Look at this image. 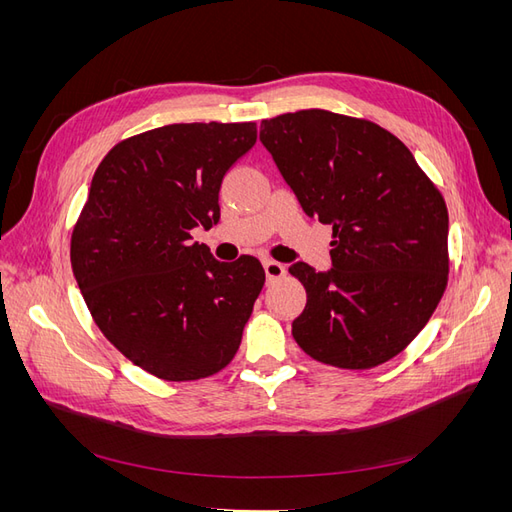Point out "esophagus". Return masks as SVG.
Masks as SVG:
<instances>
[{
	"instance_id": "obj_1",
	"label": "esophagus",
	"mask_w": 512,
	"mask_h": 512,
	"mask_svg": "<svg viewBox=\"0 0 512 512\" xmlns=\"http://www.w3.org/2000/svg\"><path fill=\"white\" fill-rule=\"evenodd\" d=\"M265 273H267V280L273 282V280H280V277L286 275V267L277 260H265Z\"/></svg>"
}]
</instances>
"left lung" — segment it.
Listing matches in <instances>:
<instances>
[{"label":"left lung","instance_id":"1","mask_svg":"<svg viewBox=\"0 0 512 512\" xmlns=\"http://www.w3.org/2000/svg\"><path fill=\"white\" fill-rule=\"evenodd\" d=\"M260 141L309 218L333 226L329 271L288 269L307 305L292 335L312 359L369 369L421 333L448 282V211L410 149L322 108L260 123Z\"/></svg>","mask_w":512,"mask_h":512}]
</instances>
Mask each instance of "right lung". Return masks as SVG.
Instances as JSON below:
<instances>
[{
  "label": "right lung",
  "mask_w": 512,
  "mask_h": 512,
  "mask_svg": "<svg viewBox=\"0 0 512 512\" xmlns=\"http://www.w3.org/2000/svg\"><path fill=\"white\" fill-rule=\"evenodd\" d=\"M256 123H173L117 143L72 230L70 260L104 337L170 382L218 374L265 286L254 256L220 262L192 230L220 220L224 175Z\"/></svg>",
  "instance_id": "right-lung-1"
}]
</instances>
